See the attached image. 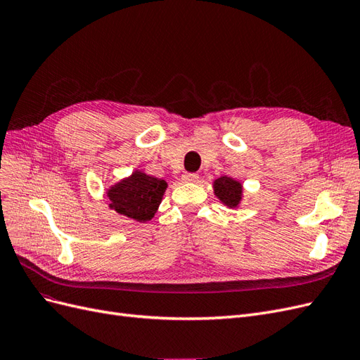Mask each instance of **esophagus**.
Segmentation results:
<instances>
[{"mask_svg":"<svg viewBox=\"0 0 360 360\" xmlns=\"http://www.w3.org/2000/svg\"><path fill=\"white\" fill-rule=\"evenodd\" d=\"M181 179H183V181H186V183H197L200 176H198V174H193V172H186V174H183Z\"/></svg>","mask_w":360,"mask_h":360,"instance_id":"34e87169","label":"esophagus"}]
</instances>
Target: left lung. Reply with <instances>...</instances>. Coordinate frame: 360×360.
<instances>
[{
    "instance_id": "left-lung-1",
    "label": "left lung",
    "mask_w": 360,
    "mask_h": 360,
    "mask_svg": "<svg viewBox=\"0 0 360 360\" xmlns=\"http://www.w3.org/2000/svg\"><path fill=\"white\" fill-rule=\"evenodd\" d=\"M213 191L224 205L228 209H237L243 200V184L231 177L222 176L213 181Z\"/></svg>"
}]
</instances>
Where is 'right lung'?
I'll list each match as a JSON object with an SVG mask.
<instances>
[{
  "mask_svg": "<svg viewBox=\"0 0 360 360\" xmlns=\"http://www.w3.org/2000/svg\"><path fill=\"white\" fill-rule=\"evenodd\" d=\"M167 188L168 184L163 179L135 169L129 177L110 186L106 197L110 200V209L118 214L147 222L158 212Z\"/></svg>",
  "mask_w": 360,
  "mask_h": 360,
  "instance_id": "right-lung-1",
  "label": "right lung"
}]
</instances>
